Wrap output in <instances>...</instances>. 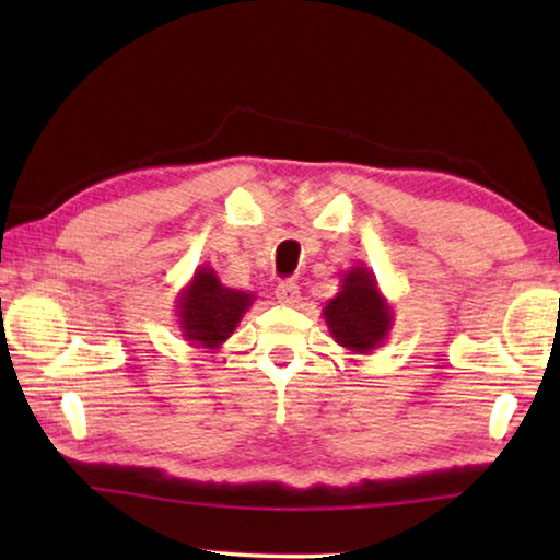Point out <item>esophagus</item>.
Masks as SVG:
<instances>
[{
    "label": "esophagus",
    "mask_w": 560,
    "mask_h": 560,
    "mask_svg": "<svg viewBox=\"0 0 560 560\" xmlns=\"http://www.w3.org/2000/svg\"><path fill=\"white\" fill-rule=\"evenodd\" d=\"M277 299L279 303H283V306H296L301 301V291L293 281H281L277 287Z\"/></svg>",
    "instance_id": "34e87169"
}]
</instances>
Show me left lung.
I'll return each mask as SVG.
<instances>
[{"label":"left lung","mask_w":560,"mask_h":560,"mask_svg":"<svg viewBox=\"0 0 560 560\" xmlns=\"http://www.w3.org/2000/svg\"><path fill=\"white\" fill-rule=\"evenodd\" d=\"M393 306L377 287L375 273L358 264L340 279V291L324 306L326 326L340 348L368 355L393 330Z\"/></svg>","instance_id":"1"}]
</instances>
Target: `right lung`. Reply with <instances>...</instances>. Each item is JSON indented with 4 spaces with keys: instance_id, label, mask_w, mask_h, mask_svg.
I'll use <instances>...</instances> for the list:
<instances>
[{
    "instance_id": "1",
    "label": "right lung",
    "mask_w": 560,
    "mask_h": 560,
    "mask_svg": "<svg viewBox=\"0 0 560 560\" xmlns=\"http://www.w3.org/2000/svg\"><path fill=\"white\" fill-rule=\"evenodd\" d=\"M252 291L224 287L212 267H197L187 287L177 293V324L189 346L217 350L234 334L254 303Z\"/></svg>"
}]
</instances>
